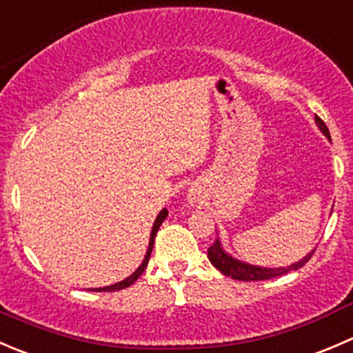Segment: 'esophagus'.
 <instances>
[{
    "mask_svg": "<svg viewBox=\"0 0 353 353\" xmlns=\"http://www.w3.org/2000/svg\"><path fill=\"white\" fill-rule=\"evenodd\" d=\"M193 199H194V198H193Z\"/></svg>",
    "mask_w": 353,
    "mask_h": 353,
    "instance_id": "34e87169",
    "label": "esophagus"
}]
</instances>
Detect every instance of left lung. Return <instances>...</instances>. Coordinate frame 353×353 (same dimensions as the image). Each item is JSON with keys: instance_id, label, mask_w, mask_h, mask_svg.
Instances as JSON below:
<instances>
[{"instance_id": "obj_1", "label": "left lung", "mask_w": 353, "mask_h": 353, "mask_svg": "<svg viewBox=\"0 0 353 353\" xmlns=\"http://www.w3.org/2000/svg\"><path fill=\"white\" fill-rule=\"evenodd\" d=\"M314 121L316 124H318L319 131H321V133L331 141L330 131L328 128H326V124L323 123L318 116L314 117ZM314 251L316 249H312V251L307 252L304 258L292 263V265L287 266V268H283V266H280V268H266V266L249 265V263H244L241 261V259L230 256L229 252L223 249L222 243H220V237H216L215 243L208 248V259L210 263L219 270V272H222L223 275L230 276V279L243 280V282H256V280H268V279H273V276H280L283 275V273L292 272V270H299L301 266H304L305 263L311 259V256L314 254Z\"/></svg>"}]
</instances>
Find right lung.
<instances>
[{
	"label": "right lung",
	"instance_id": "add662e5",
	"mask_svg": "<svg viewBox=\"0 0 353 353\" xmlns=\"http://www.w3.org/2000/svg\"><path fill=\"white\" fill-rule=\"evenodd\" d=\"M167 215H169V212H167V208H163L162 212H160L159 215H157V219H155V222H154V227H152V232H150V241H148V248H147V252H145V258H143V261H141V265L138 266V268L134 270V272L131 273V275L128 276V279L121 280V282L114 283V285H108V287H99V288H88V290H94V292H114V290H123V288H126V287L133 285V283L137 282V280H138V276H140L141 273L145 272V268H147V265H148V259H150V254H152V248H154V241H155V236H157V232H159V229H160V225H162V222H163V220L167 219Z\"/></svg>",
	"mask_w": 353,
	"mask_h": 353
}]
</instances>
